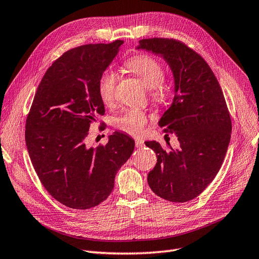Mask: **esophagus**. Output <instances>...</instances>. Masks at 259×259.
Wrapping results in <instances>:
<instances>
[{"instance_id":"obj_1","label":"esophagus","mask_w":259,"mask_h":259,"mask_svg":"<svg viewBox=\"0 0 259 259\" xmlns=\"http://www.w3.org/2000/svg\"><path fill=\"white\" fill-rule=\"evenodd\" d=\"M136 146L137 147H143L144 146V142H143L142 140H136Z\"/></svg>"}]
</instances>
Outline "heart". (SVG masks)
I'll return each mask as SVG.
<instances>
[{"label": "heart", "instance_id": "obj_1", "mask_svg": "<svg viewBox=\"0 0 259 259\" xmlns=\"http://www.w3.org/2000/svg\"><path fill=\"white\" fill-rule=\"evenodd\" d=\"M127 68L136 74L147 89L150 95L158 102L166 101L171 95L170 85L163 80L164 70L162 64L147 54L132 56L126 62ZM117 84V74L112 69L105 70L99 80L98 91L100 99L104 104H111L115 98V89ZM148 120L147 115L138 109H130L115 119V126L130 136H138L144 129Z\"/></svg>", "mask_w": 259, "mask_h": 259}]
</instances>
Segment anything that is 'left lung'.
<instances>
[{"mask_svg": "<svg viewBox=\"0 0 259 259\" xmlns=\"http://www.w3.org/2000/svg\"><path fill=\"white\" fill-rule=\"evenodd\" d=\"M137 49L160 55L174 75L175 96L159 126L174 133L179 148L156 141L145 144L157 155L147 181L169 202L185 203L198 196L221 168L231 141L232 120L214 73L202 56L176 39L148 38Z\"/></svg>", "mask_w": 259, "mask_h": 259, "instance_id": "8db88e82", "label": "left lung"}]
</instances>
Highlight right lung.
<instances>
[{
	"label": "right lung",
	"mask_w": 259,
	"mask_h": 259,
	"mask_svg": "<svg viewBox=\"0 0 259 259\" xmlns=\"http://www.w3.org/2000/svg\"><path fill=\"white\" fill-rule=\"evenodd\" d=\"M122 40L85 45L65 52L38 85L26 117L25 143L41 184L56 200L90 209L107 199L135 140L115 131L107 145H86L92 122L104 114L98 85Z\"/></svg>",
	"instance_id": "right-lung-1"
}]
</instances>
